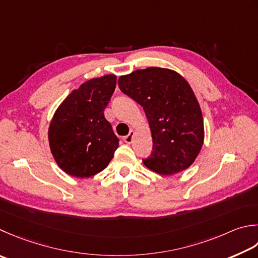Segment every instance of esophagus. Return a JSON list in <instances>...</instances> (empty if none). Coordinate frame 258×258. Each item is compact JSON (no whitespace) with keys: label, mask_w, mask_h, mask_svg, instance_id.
Segmentation results:
<instances>
[{"label":"esophagus","mask_w":258,"mask_h":258,"mask_svg":"<svg viewBox=\"0 0 258 258\" xmlns=\"http://www.w3.org/2000/svg\"><path fill=\"white\" fill-rule=\"evenodd\" d=\"M133 138H134V132H133V131H131V132L128 133V135H126L125 138H124L125 143H127V144L132 143L133 142Z\"/></svg>","instance_id":"esophagus-1"}]
</instances>
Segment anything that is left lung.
<instances>
[{
  "label": "left lung",
  "instance_id": "left-lung-1",
  "mask_svg": "<svg viewBox=\"0 0 258 258\" xmlns=\"http://www.w3.org/2000/svg\"><path fill=\"white\" fill-rule=\"evenodd\" d=\"M122 92L142 106L153 140L146 168L162 175L195 162L204 144V118L188 82L173 70L150 67L120 76Z\"/></svg>",
  "mask_w": 258,
  "mask_h": 258
}]
</instances>
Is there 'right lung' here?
I'll return each mask as SVG.
<instances>
[{
    "label": "right lung",
    "mask_w": 258,
    "mask_h": 258,
    "mask_svg": "<svg viewBox=\"0 0 258 258\" xmlns=\"http://www.w3.org/2000/svg\"><path fill=\"white\" fill-rule=\"evenodd\" d=\"M116 87V76L90 79L60 104L49 127L50 150L69 175L88 178L113 159L119 140L104 110Z\"/></svg>",
    "instance_id": "obj_1"
}]
</instances>
